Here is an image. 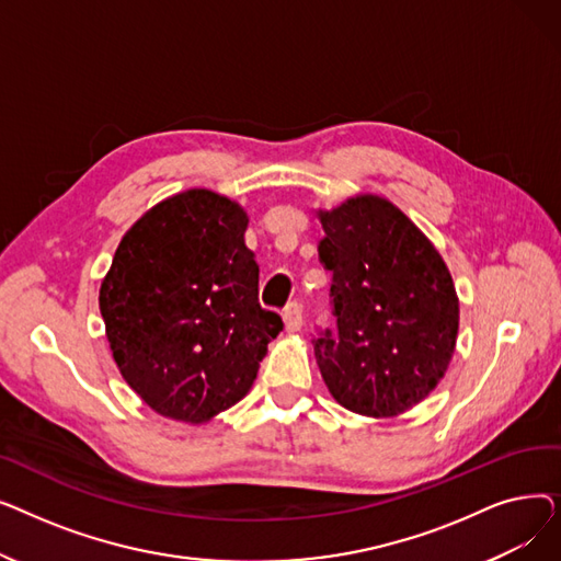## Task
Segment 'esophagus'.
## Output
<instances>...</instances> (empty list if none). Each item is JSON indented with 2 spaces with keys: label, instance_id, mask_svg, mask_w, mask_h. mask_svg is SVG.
I'll return each instance as SVG.
<instances>
[{
  "label": "esophagus",
  "instance_id": "1",
  "mask_svg": "<svg viewBox=\"0 0 561 561\" xmlns=\"http://www.w3.org/2000/svg\"><path fill=\"white\" fill-rule=\"evenodd\" d=\"M286 332H298L302 328V307L300 302H288L284 309Z\"/></svg>",
  "mask_w": 561,
  "mask_h": 561
}]
</instances>
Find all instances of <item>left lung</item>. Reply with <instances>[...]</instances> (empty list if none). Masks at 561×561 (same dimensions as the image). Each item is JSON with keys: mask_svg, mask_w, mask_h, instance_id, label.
Segmentation results:
<instances>
[{"mask_svg": "<svg viewBox=\"0 0 561 561\" xmlns=\"http://www.w3.org/2000/svg\"><path fill=\"white\" fill-rule=\"evenodd\" d=\"M336 330L313 341L334 400L370 419L423 402L455 355L459 298L446 261L396 204L357 195L318 211Z\"/></svg>", "mask_w": 561, "mask_h": 561, "instance_id": "left-lung-1", "label": "left lung"}]
</instances>
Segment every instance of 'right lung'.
Listing matches in <instances>:
<instances>
[{"label": "right lung", "mask_w": 561, "mask_h": 561, "mask_svg": "<svg viewBox=\"0 0 561 561\" xmlns=\"http://www.w3.org/2000/svg\"><path fill=\"white\" fill-rule=\"evenodd\" d=\"M241 204L206 188L152 206L100 288L113 359L157 414L206 423L252 389L284 322L259 305Z\"/></svg>", "instance_id": "add662e5"}]
</instances>
